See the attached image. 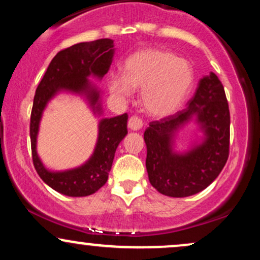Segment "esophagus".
Segmentation results:
<instances>
[{"mask_svg": "<svg viewBox=\"0 0 260 260\" xmlns=\"http://www.w3.org/2000/svg\"><path fill=\"white\" fill-rule=\"evenodd\" d=\"M143 127V122L140 118L137 117V116H133V117H131L129 120H128V128H129L131 131H139L142 129Z\"/></svg>", "mask_w": 260, "mask_h": 260, "instance_id": "obj_1", "label": "esophagus"}]
</instances>
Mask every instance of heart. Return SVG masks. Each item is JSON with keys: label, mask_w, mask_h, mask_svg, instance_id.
I'll return each mask as SVG.
<instances>
[{"label": "heart", "mask_w": 260, "mask_h": 260, "mask_svg": "<svg viewBox=\"0 0 260 260\" xmlns=\"http://www.w3.org/2000/svg\"><path fill=\"white\" fill-rule=\"evenodd\" d=\"M194 84L189 61L168 50L148 47L136 51L123 63V73L112 72L107 88L115 99L126 101L140 89V105L148 116L164 118L181 109Z\"/></svg>", "instance_id": "b5f03b06"}]
</instances>
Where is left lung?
<instances>
[{"label":"left lung","instance_id":"left-lung-1","mask_svg":"<svg viewBox=\"0 0 260 260\" xmlns=\"http://www.w3.org/2000/svg\"><path fill=\"white\" fill-rule=\"evenodd\" d=\"M190 123L196 131L188 147L181 149L177 136ZM144 140L149 181L161 194L183 198L213 183L228 161L230 144L229 104L216 74L199 80L186 109L151 122Z\"/></svg>","mask_w":260,"mask_h":260}]
</instances>
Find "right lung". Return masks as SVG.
Returning a JSON list of instances; mask_svg holds the SVG:
<instances>
[{
  "label": "right lung",
  "mask_w": 260,
  "mask_h": 260,
  "mask_svg": "<svg viewBox=\"0 0 260 260\" xmlns=\"http://www.w3.org/2000/svg\"><path fill=\"white\" fill-rule=\"evenodd\" d=\"M111 39L78 43L59 51L50 62L35 91L30 117L32 162L47 186L68 197H86L99 190L109 178L116 149L127 136V113L103 117V91L90 78L100 82L109 72L115 56ZM59 93L82 97L95 117H100L98 138L91 157L73 169L55 172L47 169L37 154V134L43 111Z\"/></svg>",
  "instance_id": "right-lung-1"
}]
</instances>
